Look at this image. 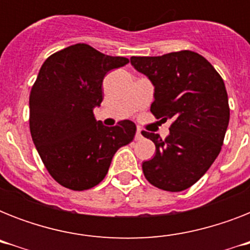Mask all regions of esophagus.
<instances>
[{"instance_id": "obj_1", "label": "esophagus", "mask_w": 250, "mask_h": 250, "mask_svg": "<svg viewBox=\"0 0 250 250\" xmlns=\"http://www.w3.org/2000/svg\"><path fill=\"white\" fill-rule=\"evenodd\" d=\"M143 131H141L140 128H137V131H136V140H141V139H143Z\"/></svg>"}]
</instances>
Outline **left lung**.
Segmentation results:
<instances>
[{
    "label": "left lung",
    "mask_w": 250,
    "mask_h": 250,
    "mask_svg": "<svg viewBox=\"0 0 250 250\" xmlns=\"http://www.w3.org/2000/svg\"><path fill=\"white\" fill-rule=\"evenodd\" d=\"M131 64L154 85L153 115L172 119L165 140L143 131L156 145V156L143 162V172L160 189H187L209 170L223 145L229 122L225 82L209 61L192 50L131 57Z\"/></svg>",
    "instance_id": "left-lung-1"
}]
</instances>
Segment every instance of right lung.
I'll return each mask as SVG.
<instances>
[{
    "label": "right lung",
    "mask_w": 250,
    "mask_h": 250,
    "mask_svg": "<svg viewBox=\"0 0 250 250\" xmlns=\"http://www.w3.org/2000/svg\"><path fill=\"white\" fill-rule=\"evenodd\" d=\"M127 63L128 58L75 44L48 57L41 66L29 93V129L42 164L64 188L97 186L115 152L133 140V122L106 127L93 114L104 98L106 74Z\"/></svg>",
    "instance_id": "right-lung-1"
}]
</instances>
